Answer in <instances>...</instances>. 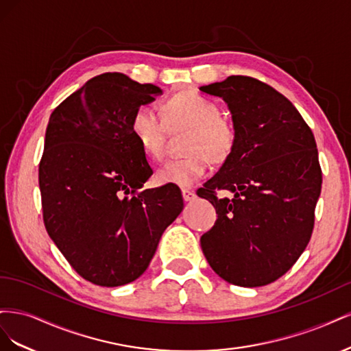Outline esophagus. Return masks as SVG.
<instances>
[{
	"mask_svg": "<svg viewBox=\"0 0 351 351\" xmlns=\"http://www.w3.org/2000/svg\"><path fill=\"white\" fill-rule=\"evenodd\" d=\"M182 195H183L184 202H190V200H193L196 197V193L193 192V190H189V189H183Z\"/></svg>",
	"mask_w": 351,
	"mask_h": 351,
	"instance_id": "1",
	"label": "esophagus"
}]
</instances>
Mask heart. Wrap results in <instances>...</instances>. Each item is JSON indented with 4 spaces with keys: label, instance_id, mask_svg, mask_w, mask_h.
Returning a JSON list of instances; mask_svg holds the SVG:
<instances>
[{
    "label": "heart",
    "instance_id": "heart-1",
    "mask_svg": "<svg viewBox=\"0 0 351 351\" xmlns=\"http://www.w3.org/2000/svg\"><path fill=\"white\" fill-rule=\"evenodd\" d=\"M164 117L151 105H142L132 119V132L143 152L154 159L164 154L167 125L192 127L189 137L187 158L171 159L156 173L159 184L192 187L204 178L209 169L208 156L219 162L231 154L236 143V129L232 123L219 115V107L204 95L186 90L173 95L164 105Z\"/></svg>",
    "mask_w": 351,
    "mask_h": 351
}]
</instances>
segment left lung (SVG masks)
<instances>
[{
	"instance_id": "1",
	"label": "left lung",
	"mask_w": 351,
	"mask_h": 351,
	"mask_svg": "<svg viewBox=\"0 0 351 351\" xmlns=\"http://www.w3.org/2000/svg\"><path fill=\"white\" fill-rule=\"evenodd\" d=\"M227 104L236 143L218 173L197 190L217 209L200 237L210 268L240 287L278 280L311 240L322 171L309 125L284 95L247 76L200 86ZM215 189H228L231 199Z\"/></svg>"
}]
</instances>
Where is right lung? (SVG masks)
Masks as SVG:
<instances>
[{"instance_id": "obj_1", "label": "right lung", "mask_w": 351, "mask_h": 351, "mask_svg": "<svg viewBox=\"0 0 351 351\" xmlns=\"http://www.w3.org/2000/svg\"><path fill=\"white\" fill-rule=\"evenodd\" d=\"M158 95L152 83L104 73L49 117L39 164L45 228L73 269L101 287L139 278L184 206L177 186L142 189L154 169L132 119Z\"/></svg>"}]
</instances>
